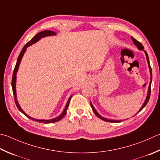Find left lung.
Returning <instances> with one entry per match:
<instances>
[{"mask_svg": "<svg viewBox=\"0 0 160 160\" xmlns=\"http://www.w3.org/2000/svg\"><path fill=\"white\" fill-rule=\"evenodd\" d=\"M131 39H132V42H134V45H136L137 46V48H138L139 50H143L144 49V47L143 46V45L142 44V43H141L139 42H138V41H137L134 38V37H131ZM144 51V52H145V54H146V59H147V62H148V67H149V68H150V72H151V80H152V69H151V65H150V62H149V58H148V54H147V52H146V51ZM151 82H150V84H149V87H148V94H147V97H146V101H145V102H144V103H143V105H142V107L141 108V109H139V112L142 110V109L145 107V106L147 105V103H148V101H149V98H150V96H151ZM90 104H91V107H92V110H93V112H94V114L97 116V117H98V118H101L102 120H103V121H108V122H111V123H119V122H121V120H109V119H107V118H103V117H102L101 115H100L98 112H96V110L95 109V108H94V107H93V105H92V102H90Z\"/></svg>", "mask_w": 160, "mask_h": 160, "instance_id": "8db88e82", "label": "left lung"}]
</instances>
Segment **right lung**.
Wrapping results in <instances>:
<instances>
[{
  "mask_svg": "<svg viewBox=\"0 0 160 160\" xmlns=\"http://www.w3.org/2000/svg\"><path fill=\"white\" fill-rule=\"evenodd\" d=\"M56 33L55 32H52L51 30H45V31H42V32H40L38 34H37L35 36H34L33 38L31 39L30 42H28L26 45L24 46V47L22 49V51H21L19 55H18V59H17V64H16L15 66V68L14 69V72H13V76H12V91H13V94L14 96V101L16 103V105H17V108L18 109V110H19L21 112H22L24 115H26L28 118H30V119H32L33 121H38L40 122V123H55V122H57L60 121L62 118H63L64 116L67 114V108L68 107V105H69V102L71 101V96L69 98H68V101L67 105H66V107L64 109V111L59 116V117H56L52 118V119H50V120H40V119H34V118H32L29 117V116H28L25 112L23 111V109H21V108L20 107V105H18V102L17 100V93H16V79H17V73L18 71V67H19V64L21 63V59L23 58V56L24 55L25 52L26 51V49L28 46H30L31 45H32V43H36L37 42H38V41L43 38V37H45L47 36H51V35H55Z\"/></svg>",
  "mask_w": 160,
  "mask_h": 160,
  "instance_id": "1",
  "label": "right lung"
}]
</instances>
